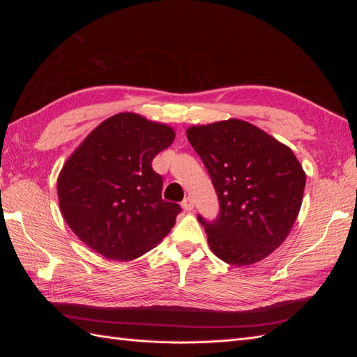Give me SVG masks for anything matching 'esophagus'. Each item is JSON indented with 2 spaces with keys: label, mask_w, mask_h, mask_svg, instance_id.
Listing matches in <instances>:
<instances>
[{
  "label": "esophagus",
  "mask_w": 357,
  "mask_h": 357,
  "mask_svg": "<svg viewBox=\"0 0 357 357\" xmlns=\"http://www.w3.org/2000/svg\"><path fill=\"white\" fill-rule=\"evenodd\" d=\"M181 207H183V210H185V211H192L193 210V201H192V198L188 197V198L183 199Z\"/></svg>",
  "instance_id": "34e87169"
}]
</instances>
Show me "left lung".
<instances>
[{
    "label": "left lung",
    "instance_id": "obj_1",
    "mask_svg": "<svg viewBox=\"0 0 357 357\" xmlns=\"http://www.w3.org/2000/svg\"><path fill=\"white\" fill-rule=\"evenodd\" d=\"M188 139L207 168L219 214L198 220L211 252L245 266L271 255L294 226L305 189V172L291 150L238 119L190 126Z\"/></svg>",
    "mask_w": 357,
    "mask_h": 357
}]
</instances>
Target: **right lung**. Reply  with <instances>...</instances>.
Segmentation results:
<instances>
[{
  "instance_id": "obj_1",
  "label": "right lung",
  "mask_w": 357,
  "mask_h": 357,
  "mask_svg": "<svg viewBox=\"0 0 357 357\" xmlns=\"http://www.w3.org/2000/svg\"><path fill=\"white\" fill-rule=\"evenodd\" d=\"M174 131L134 113L107 119L70 156L58 178L59 207L73 232L112 261H132L171 231L181 207L162 199L152 160Z\"/></svg>"
}]
</instances>
